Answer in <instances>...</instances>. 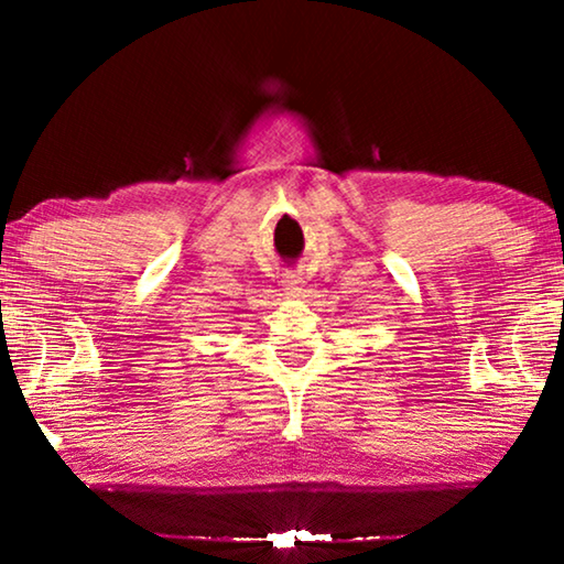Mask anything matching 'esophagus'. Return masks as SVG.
<instances>
[{
  "label": "esophagus",
  "mask_w": 564,
  "mask_h": 564,
  "mask_svg": "<svg viewBox=\"0 0 564 564\" xmlns=\"http://www.w3.org/2000/svg\"><path fill=\"white\" fill-rule=\"evenodd\" d=\"M303 279L301 275H283V281H281V285H283V291L289 293V295H299L301 291H303Z\"/></svg>",
  "instance_id": "obj_1"
}]
</instances>
